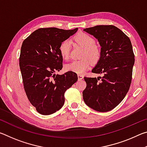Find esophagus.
<instances>
[{
  "label": "esophagus",
  "mask_w": 147,
  "mask_h": 147,
  "mask_svg": "<svg viewBox=\"0 0 147 147\" xmlns=\"http://www.w3.org/2000/svg\"><path fill=\"white\" fill-rule=\"evenodd\" d=\"M83 78H84V75H82V74H78V79L79 80H82Z\"/></svg>",
  "instance_id": "obj_1"
}]
</instances>
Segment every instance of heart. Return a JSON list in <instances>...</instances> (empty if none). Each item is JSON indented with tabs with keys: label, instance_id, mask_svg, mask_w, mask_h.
Instances as JSON below:
<instances>
[{
	"label": "heart",
	"instance_id": "1",
	"mask_svg": "<svg viewBox=\"0 0 147 147\" xmlns=\"http://www.w3.org/2000/svg\"><path fill=\"white\" fill-rule=\"evenodd\" d=\"M74 40L77 43L85 48L83 52L82 59L74 60L65 65L67 71L74 72L78 74H82L88 70L91 65V61L96 63L100 58V51L95 45L93 38L86 33L81 32L74 36ZM59 53L65 59L69 58L71 51V42L68 39L61 42L59 47Z\"/></svg>",
	"mask_w": 147,
	"mask_h": 147
}]
</instances>
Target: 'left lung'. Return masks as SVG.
<instances>
[{
    "label": "left lung",
    "mask_w": 147,
    "mask_h": 147,
    "mask_svg": "<svg viewBox=\"0 0 147 147\" xmlns=\"http://www.w3.org/2000/svg\"><path fill=\"white\" fill-rule=\"evenodd\" d=\"M97 39L100 58L92 69L97 78L84 77L86 88L83 99L87 106L99 112L115 108L125 97L130 88L134 54L128 37L113 25H98L84 29Z\"/></svg>",
    "instance_id": "8db88e82"
}]
</instances>
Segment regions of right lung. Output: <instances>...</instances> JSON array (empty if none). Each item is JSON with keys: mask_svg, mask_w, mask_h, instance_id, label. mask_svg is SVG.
<instances>
[{"mask_svg": "<svg viewBox=\"0 0 147 147\" xmlns=\"http://www.w3.org/2000/svg\"><path fill=\"white\" fill-rule=\"evenodd\" d=\"M77 30L39 28L22 44L19 67L24 88L29 101L42 115H51L61 109L65 92L78 80L74 72L56 74L63 67L59 45Z\"/></svg>", "mask_w": 147, "mask_h": 147, "instance_id": "add662e5", "label": "right lung"}]
</instances>
